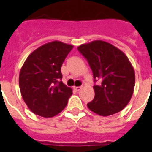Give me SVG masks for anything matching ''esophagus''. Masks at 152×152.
<instances>
[{
	"label": "esophagus",
	"mask_w": 152,
	"mask_h": 152,
	"mask_svg": "<svg viewBox=\"0 0 152 152\" xmlns=\"http://www.w3.org/2000/svg\"><path fill=\"white\" fill-rule=\"evenodd\" d=\"M81 88H82V87H74V89L75 90V91H77V92L79 91Z\"/></svg>",
	"instance_id": "obj_1"
}]
</instances>
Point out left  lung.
Masks as SVG:
<instances>
[{
	"instance_id": "left-lung-1",
	"label": "left lung",
	"mask_w": 152,
	"mask_h": 152,
	"mask_svg": "<svg viewBox=\"0 0 152 152\" xmlns=\"http://www.w3.org/2000/svg\"><path fill=\"white\" fill-rule=\"evenodd\" d=\"M89 64L94 83L95 96L88 103L92 112L109 116L122 111L130 101L135 86V73L129 59L118 48L102 40L78 46Z\"/></svg>"
}]
</instances>
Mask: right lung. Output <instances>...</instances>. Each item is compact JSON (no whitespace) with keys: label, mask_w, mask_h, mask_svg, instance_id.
Listing matches in <instances>:
<instances>
[{"label":"right lung","mask_w":152,"mask_h":152,"mask_svg":"<svg viewBox=\"0 0 152 152\" xmlns=\"http://www.w3.org/2000/svg\"><path fill=\"white\" fill-rule=\"evenodd\" d=\"M73 45L54 41L40 46L28 56L19 76L22 98L34 114L57 115L67 105L72 89L61 81V66Z\"/></svg>","instance_id":"1"}]
</instances>
